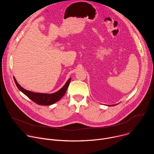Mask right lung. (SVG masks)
I'll use <instances>...</instances> for the list:
<instances>
[{
	"label": "right lung",
	"instance_id": "1",
	"mask_svg": "<svg viewBox=\"0 0 154 154\" xmlns=\"http://www.w3.org/2000/svg\"><path fill=\"white\" fill-rule=\"evenodd\" d=\"M13 78H14V82L17 87L18 88V89L20 91L23 92L25 95H26L32 101L41 105H50L58 102L64 96L66 91L71 80V78H69V80L67 81V82L66 83V84L64 85V86L58 91L52 94H44V93H33L24 89L23 87L20 86L19 85V83L17 82L16 80L14 77Z\"/></svg>",
	"mask_w": 154,
	"mask_h": 154
}]
</instances>
